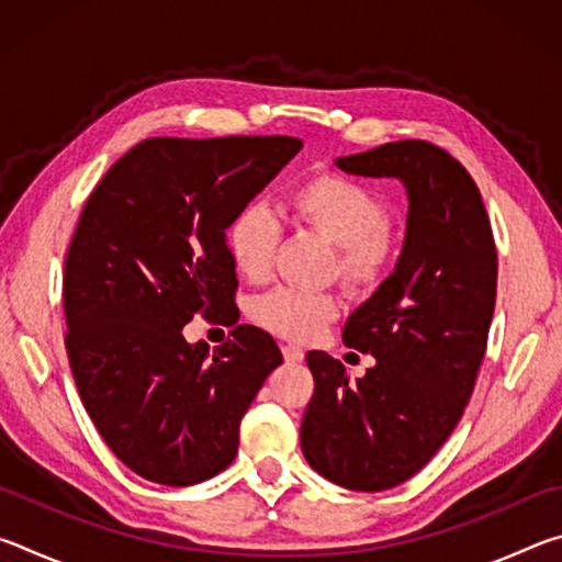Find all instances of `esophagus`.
<instances>
[{
  "label": "esophagus",
  "mask_w": 562,
  "mask_h": 562,
  "mask_svg": "<svg viewBox=\"0 0 562 562\" xmlns=\"http://www.w3.org/2000/svg\"><path fill=\"white\" fill-rule=\"evenodd\" d=\"M282 357L292 361V364H297V361L304 359V351L300 347H294V345H282Z\"/></svg>",
  "instance_id": "34e87169"
}]
</instances>
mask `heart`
Returning a JSON list of instances; mask_svg holds the SVG:
<instances>
[{
	"instance_id": "obj_1",
	"label": "heart",
	"mask_w": 562,
	"mask_h": 562,
	"mask_svg": "<svg viewBox=\"0 0 562 562\" xmlns=\"http://www.w3.org/2000/svg\"><path fill=\"white\" fill-rule=\"evenodd\" d=\"M290 213L329 245L335 272L351 292H372L396 268L404 233L389 221V203L376 190L341 173L322 170L290 193ZM282 225L270 207L247 203L227 225V252L243 278L260 282L272 268ZM339 302L329 292L278 288L252 304V317L265 329L294 341L317 337L337 317Z\"/></svg>"
}]
</instances>
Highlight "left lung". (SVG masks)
<instances>
[{
	"instance_id": "left-lung-1",
	"label": "left lung",
	"mask_w": 562,
	"mask_h": 562,
	"mask_svg": "<svg viewBox=\"0 0 562 562\" xmlns=\"http://www.w3.org/2000/svg\"><path fill=\"white\" fill-rule=\"evenodd\" d=\"M335 164L402 180L406 237L394 272L341 331L376 364L349 382L339 359L307 351L315 394L300 443L337 486L386 491L431 461L469 404L496 307V243L469 170L429 140H394Z\"/></svg>"
}]
</instances>
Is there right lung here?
Listing matches in <instances>:
<instances>
[{"instance_id": "obj_1", "label": "right lung", "mask_w": 562, "mask_h": 562, "mask_svg": "<svg viewBox=\"0 0 562 562\" xmlns=\"http://www.w3.org/2000/svg\"><path fill=\"white\" fill-rule=\"evenodd\" d=\"M292 136L146 138L93 188L64 268L66 355L103 441L140 479L193 486L233 463L240 422L274 367V339L236 325L188 346L198 311L235 317L225 231L290 160Z\"/></svg>"}]
</instances>
